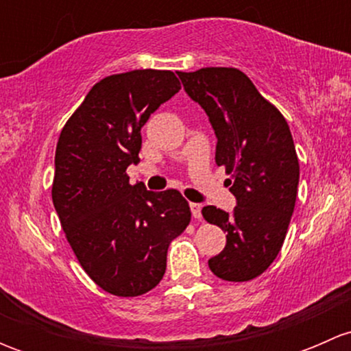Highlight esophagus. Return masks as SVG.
Here are the masks:
<instances>
[{
    "label": "esophagus",
    "mask_w": 351,
    "mask_h": 351,
    "mask_svg": "<svg viewBox=\"0 0 351 351\" xmlns=\"http://www.w3.org/2000/svg\"><path fill=\"white\" fill-rule=\"evenodd\" d=\"M190 208H192V215L200 221L202 219V205L200 204H190Z\"/></svg>",
    "instance_id": "esophagus-1"
}]
</instances>
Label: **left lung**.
Segmentation results:
<instances>
[{
	"label": "left lung",
	"instance_id": "8db88e82",
	"mask_svg": "<svg viewBox=\"0 0 351 351\" xmlns=\"http://www.w3.org/2000/svg\"><path fill=\"white\" fill-rule=\"evenodd\" d=\"M178 76L208 115L217 137L215 162L231 175L228 185L238 202L231 214L214 205L202 208L205 221L228 232L208 268L222 280H253L277 258L295 207L299 159L289 123L236 67Z\"/></svg>",
	"mask_w": 351,
	"mask_h": 351
}]
</instances>
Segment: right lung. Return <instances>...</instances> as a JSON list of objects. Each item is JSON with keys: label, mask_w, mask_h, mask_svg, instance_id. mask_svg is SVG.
Masks as SVG:
<instances>
[{"label": "right lung", "mask_w": 351, "mask_h": 351, "mask_svg": "<svg viewBox=\"0 0 351 351\" xmlns=\"http://www.w3.org/2000/svg\"><path fill=\"white\" fill-rule=\"evenodd\" d=\"M180 90L171 71L112 74L91 88L59 136L56 212L83 270L113 295L154 289L169 244L192 219L178 190L149 192L127 176V166L139 161L143 125Z\"/></svg>", "instance_id": "right-lung-1"}]
</instances>
